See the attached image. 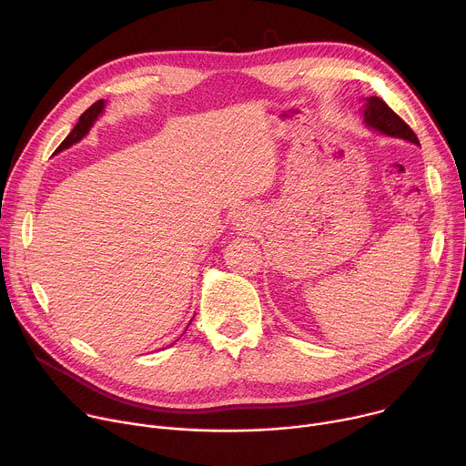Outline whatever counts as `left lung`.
<instances>
[{
    "label": "left lung",
    "mask_w": 466,
    "mask_h": 466,
    "mask_svg": "<svg viewBox=\"0 0 466 466\" xmlns=\"http://www.w3.org/2000/svg\"><path fill=\"white\" fill-rule=\"evenodd\" d=\"M362 107H364V122L368 128L389 137L405 139L420 147V141L416 134L409 128V124H405V120L400 118L383 100L377 96H370L366 98Z\"/></svg>",
    "instance_id": "8db88e82"
}]
</instances>
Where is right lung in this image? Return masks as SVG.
<instances>
[{"label": "right lung", "instance_id": "add662e5", "mask_svg": "<svg viewBox=\"0 0 466 466\" xmlns=\"http://www.w3.org/2000/svg\"><path fill=\"white\" fill-rule=\"evenodd\" d=\"M104 107H106L104 100H98V102H95V104H93L86 113H83V115L79 116L77 124L74 126V130L66 136V139L57 147V150H56V152H61V150H65V148L72 147L74 143H77V141H81L83 137H86V136L89 134V130H91V126L95 124V120L102 115Z\"/></svg>", "mask_w": 466, "mask_h": 466}]
</instances>
